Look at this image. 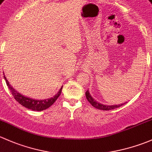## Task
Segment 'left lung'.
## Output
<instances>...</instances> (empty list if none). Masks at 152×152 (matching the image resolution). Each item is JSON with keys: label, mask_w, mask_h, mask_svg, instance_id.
<instances>
[{"label": "left lung", "mask_w": 152, "mask_h": 152, "mask_svg": "<svg viewBox=\"0 0 152 152\" xmlns=\"http://www.w3.org/2000/svg\"><path fill=\"white\" fill-rule=\"evenodd\" d=\"M86 96L88 101L91 103L93 107H94L95 108H97L99 110H113V109L117 108L118 107H121L123 104H126V102L122 103V104H113V105H107V104H103L102 103L98 102L97 101H96L91 96L90 93H89L88 90H87V91L86 92Z\"/></svg>", "instance_id": "8db88e82"}]
</instances>
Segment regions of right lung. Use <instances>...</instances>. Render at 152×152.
I'll list each match as a JSON object with an SVG mask.
<instances>
[{
    "instance_id": "1",
    "label": "right lung",
    "mask_w": 152,
    "mask_h": 152,
    "mask_svg": "<svg viewBox=\"0 0 152 152\" xmlns=\"http://www.w3.org/2000/svg\"><path fill=\"white\" fill-rule=\"evenodd\" d=\"M4 77L5 79L6 84H7L8 87L10 89L11 92H12V94L13 95V96L15 97V99L20 103L21 105L24 106L26 108L30 109V110H36V111H42L44 110H46L48 107H50L51 105L56 101L59 96L61 95L62 91V88H60V90L58 91L57 94H56L55 96H52L51 98H48V99H32V98L28 97V96H24V95L21 94L20 93L18 92V91L15 90L12 86L9 84V81L6 79L5 75L4 73Z\"/></svg>"
}]
</instances>
